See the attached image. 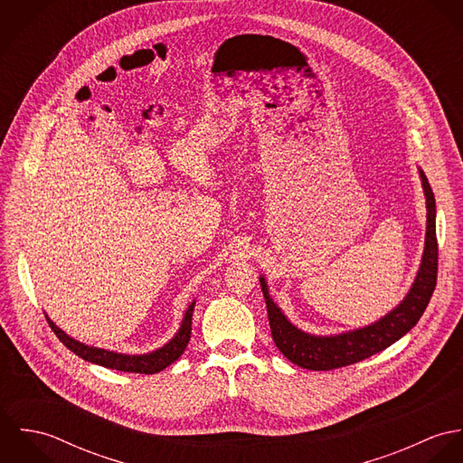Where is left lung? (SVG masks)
<instances>
[{
    "label": "left lung",
    "mask_w": 463,
    "mask_h": 463,
    "mask_svg": "<svg viewBox=\"0 0 463 463\" xmlns=\"http://www.w3.org/2000/svg\"><path fill=\"white\" fill-rule=\"evenodd\" d=\"M420 180L426 194L428 226H426V248L422 264L417 272L415 283L411 285L404 301L389 316L378 323L349 331L335 336H314L292 326L281 310L274 305L269 296L264 278H260L264 292L270 335L276 347L296 365L310 371H331L362 362L389 345H392L402 335L411 330L420 316L424 314L433 290L437 287L439 270V244H437V224H435V196L428 184L426 175L420 171Z\"/></svg>",
    "instance_id": "obj_1"
}]
</instances>
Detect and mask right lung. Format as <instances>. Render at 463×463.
<instances>
[{
    "label": "right lung",
    "mask_w": 463,
    "mask_h": 463,
    "mask_svg": "<svg viewBox=\"0 0 463 463\" xmlns=\"http://www.w3.org/2000/svg\"><path fill=\"white\" fill-rule=\"evenodd\" d=\"M193 312H194V303L185 312V317H184V323H182L180 330L169 344H165L164 347H160V349H156L149 354H140V356L119 354V353H114V351H105V349H98V347L80 344L74 338L67 336L66 333L61 328H57L52 319L46 317V321L67 349L72 351L74 354H78L80 358L87 360V362H92V364H98V365H103V367H109V369L123 371V373L155 374V373L164 371L173 362H176L182 356V353L185 351V347L191 340V331H193Z\"/></svg>",
    "instance_id": "add662e5"
}]
</instances>
